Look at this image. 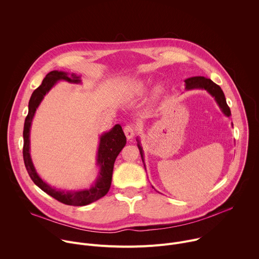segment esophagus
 <instances>
[{
  "label": "esophagus",
  "mask_w": 259,
  "mask_h": 259,
  "mask_svg": "<svg viewBox=\"0 0 259 259\" xmlns=\"http://www.w3.org/2000/svg\"><path fill=\"white\" fill-rule=\"evenodd\" d=\"M124 133H125L127 139H129V140L132 139V138L134 137V135H135V127H134L133 125H127V126H125V128H124Z\"/></svg>",
  "instance_id": "obj_1"
}]
</instances>
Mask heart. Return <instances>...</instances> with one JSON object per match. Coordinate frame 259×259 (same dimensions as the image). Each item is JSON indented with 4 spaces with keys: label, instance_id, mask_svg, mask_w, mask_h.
Wrapping results in <instances>:
<instances>
[{
    "label": "heart",
    "instance_id": "1",
    "mask_svg": "<svg viewBox=\"0 0 259 259\" xmlns=\"http://www.w3.org/2000/svg\"><path fill=\"white\" fill-rule=\"evenodd\" d=\"M151 84H152L151 81L145 80V79L136 80V81H133L129 84L128 91H129L131 96L139 97V96L144 95L147 91H149V89L151 87ZM161 92H162V87L161 86L156 87V89L154 90V96H158Z\"/></svg>",
    "mask_w": 259,
    "mask_h": 259
}]
</instances>
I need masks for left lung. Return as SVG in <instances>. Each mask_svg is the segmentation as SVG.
<instances>
[{
	"instance_id": "left-lung-1",
	"label": "left lung",
	"mask_w": 259,
	"mask_h": 259,
	"mask_svg": "<svg viewBox=\"0 0 259 259\" xmlns=\"http://www.w3.org/2000/svg\"><path fill=\"white\" fill-rule=\"evenodd\" d=\"M184 83H186V90L187 91L194 90V89L206 90L214 98V100L216 101L217 105L219 106V108H220L221 112H223V114L226 117L231 118V116H232L231 115V109H230V107L227 103L225 93H224L223 90H221V88L218 85H216L213 81H211L210 79H207L205 77H192V78L184 80ZM232 126H233V123H232ZM136 141H137V146H138V150H139V153H140V156H141V160H142L143 165H144V153H143V149L141 146L139 137L136 138ZM144 168H145V165H144Z\"/></svg>"
}]
</instances>
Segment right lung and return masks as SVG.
Returning <instances> with one entry per match:
<instances>
[{"mask_svg":"<svg viewBox=\"0 0 259 259\" xmlns=\"http://www.w3.org/2000/svg\"><path fill=\"white\" fill-rule=\"evenodd\" d=\"M65 81L71 84H82L81 76L75 72L62 70H52L36 88L28 102V114L24 121L23 128V160L25 168L34 182L43 192L53 197L57 201L70 206H85L104 197L112 184L115 161L126 144V136L120 124L115 125L107 132L99 136V144L96 155V165L98 167L97 177L90 188L80 190H59L51 187L36 172L30 157V127L36 109L41 104L45 95L59 82Z\"/></svg>","mask_w":259,"mask_h":259,"instance_id":"add662e5","label":"right lung"}]
</instances>
